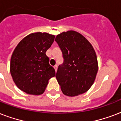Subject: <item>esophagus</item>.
I'll list each match as a JSON object with an SVG mask.
<instances>
[{
	"label": "esophagus",
	"instance_id": "obj_1",
	"mask_svg": "<svg viewBox=\"0 0 121 121\" xmlns=\"http://www.w3.org/2000/svg\"><path fill=\"white\" fill-rule=\"evenodd\" d=\"M54 70H55V71H56V72L57 69H58V66H57V65H55V66L54 67Z\"/></svg>",
	"mask_w": 121,
	"mask_h": 121
}]
</instances>
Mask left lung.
<instances>
[{
	"label": "left lung",
	"instance_id": "obj_1",
	"mask_svg": "<svg viewBox=\"0 0 121 121\" xmlns=\"http://www.w3.org/2000/svg\"><path fill=\"white\" fill-rule=\"evenodd\" d=\"M55 41L64 59L56 73L63 93L69 96L84 93L93 85L98 69L93 47L82 35L73 30L61 33Z\"/></svg>",
	"mask_w": 121,
	"mask_h": 121
}]
</instances>
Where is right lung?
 <instances>
[{
	"instance_id": "add662e5",
	"label": "right lung",
	"mask_w": 121,
	"mask_h": 121,
	"mask_svg": "<svg viewBox=\"0 0 121 121\" xmlns=\"http://www.w3.org/2000/svg\"><path fill=\"white\" fill-rule=\"evenodd\" d=\"M54 37L45 32L32 33L23 39L14 49L10 72L16 86L26 93L42 95L49 80L55 76L54 69L49 65L46 54Z\"/></svg>"
}]
</instances>
